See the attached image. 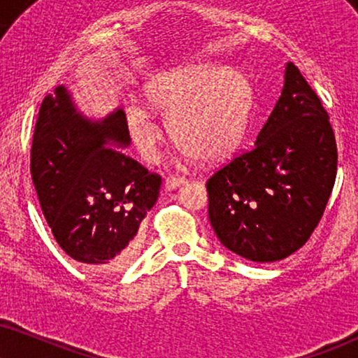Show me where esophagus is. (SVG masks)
Returning <instances> with one entry per match:
<instances>
[{"label": "esophagus", "instance_id": "1", "mask_svg": "<svg viewBox=\"0 0 358 358\" xmlns=\"http://www.w3.org/2000/svg\"><path fill=\"white\" fill-rule=\"evenodd\" d=\"M186 182V179L184 178H167L166 180H164V187L167 189V191H172V189H176V187H179L180 184H184Z\"/></svg>", "mask_w": 358, "mask_h": 358}]
</instances>
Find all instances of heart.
<instances>
[{"label": "heart", "instance_id": "1", "mask_svg": "<svg viewBox=\"0 0 358 358\" xmlns=\"http://www.w3.org/2000/svg\"><path fill=\"white\" fill-rule=\"evenodd\" d=\"M143 101L167 117L171 138L180 149L204 162H219L241 144L252 106L249 79L217 64L176 68L144 86ZM127 127L145 159L157 157L162 131L143 104L126 108Z\"/></svg>", "mask_w": 358, "mask_h": 358}]
</instances>
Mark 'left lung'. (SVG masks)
<instances>
[{
	"label": "left lung",
	"mask_w": 358,
	"mask_h": 358,
	"mask_svg": "<svg viewBox=\"0 0 358 358\" xmlns=\"http://www.w3.org/2000/svg\"><path fill=\"white\" fill-rule=\"evenodd\" d=\"M337 176V144L319 96L292 63L252 149L207 180L220 244L252 262H275L306 244Z\"/></svg>",
	"instance_id": "obj_1"
}]
</instances>
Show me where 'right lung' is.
<instances>
[{
    "instance_id": "1",
    "label": "right lung",
    "mask_w": 358,
    "mask_h": 358,
    "mask_svg": "<svg viewBox=\"0 0 358 358\" xmlns=\"http://www.w3.org/2000/svg\"><path fill=\"white\" fill-rule=\"evenodd\" d=\"M129 143L122 109L91 121L64 86L43 99L31 179L57 244L92 271L116 272L134 257L139 226L161 189V176L116 149Z\"/></svg>"
}]
</instances>
